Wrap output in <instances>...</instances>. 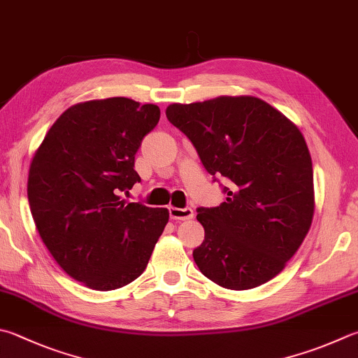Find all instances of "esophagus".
<instances>
[{
    "mask_svg": "<svg viewBox=\"0 0 358 358\" xmlns=\"http://www.w3.org/2000/svg\"><path fill=\"white\" fill-rule=\"evenodd\" d=\"M171 211V217L175 220H189L194 217V211L191 208H177V206H171L169 208Z\"/></svg>",
    "mask_w": 358,
    "mask_h": 358,
    "instance_id": "1",
    "label": "esophagus"
}]
</instances>
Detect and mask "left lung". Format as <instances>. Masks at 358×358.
Wrapping results in <instances>:
<instances>
[{
	"instance_id": "left-lung-1",
	"label": "left lung",
	"mask_w": 358,
	"mask_h": 358,
	"mask_svg": "<svg viewBox=\"0 0 358 358\" xmlns=\"http://www.w3.org/2000/svg\"><path fill=\"white\" fill-rule=\"evenodd\" d=\"M166 115L189 138L208 173L231 181L225 201L199 208L205 241L192 255L201 274L235 291L269 282L313 222V164L301 129L252 95L172 103Z\"/></svg>"
}]
</instances>
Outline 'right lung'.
I'll return each mask as SVG.
<instances>
[{"label": "right lung", "mask_w": 358, "mask_h": 358, "mask_svg": "<svg viewBox=\"0 0 358 358\" xmlns=\"http://www.w3.org/2000/svg\"><path fill=\"white\" fill-rule=\"evenodd\" d=\"M159 108L125 96L66 109L32 157L28 200L56 263L96 291L125 287L145 271L169 222L167 208L120 197L141 177L134 157Z\"/></svg>", "instance_id": "1"}]
</instances>
